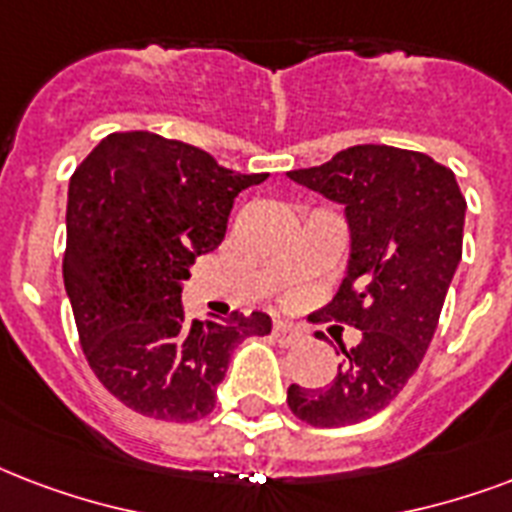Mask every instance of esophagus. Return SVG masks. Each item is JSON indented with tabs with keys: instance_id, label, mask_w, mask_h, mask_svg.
<instances>
[{
	"instance_id": "1",
	"label": "esophagus",
	"mask_w": 512,
	"mask_h": 512,
	"mask_svg": "<svg viewBox=\"0 0 512 512\" xmlns=\"http://www.w3.org/2000/svg\"><path fill=\"white\" fill-rule=\"evenodd\" d=\"M273 338L282 343V346H292V343H298L303 338V330H298L290 322H276L273 325Z\"/></svg>"
}]
</instances>
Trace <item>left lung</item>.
Instances as JSON below:
<instances>
[{"label":"left lung","mask_w":512,"mask_h":512,"mask_svg":"<svg viewBox=\"0 0 512 512\" xmlns=\"http://www.w3.org/2000/svg\"><path fill=\"white\" fill-rule=\"evenodd\" d=\"M287 177L343 206L349 263L325 314L362 330L333 381L292 384L287 405L311 427H346L384 411L427 354L462 260L467 204L454 171L386 144H357Z\"/></svg>","instance_id":"left-lung-1"}]
</instances>
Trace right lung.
Here are the masks:
<instances>
[{"mask_svg":"<svg viewBox=\"0 0 512 512\" xmlns=\"http://www.w3.org/2000/svg\"><path fill=\"white\" fill-rule=\"evenodd\" d=\"M265 179L150 131L109 134L69 179L66 295L88 365L136 413L204 419L230 351L271 333L263 311L222 322L182 311L195 257L220 247L236 195Z\"/></svg>","mask_w":512,"mask_h":512,"instance_id":"right-lung-1","label":"right lung"}]
</instances>
